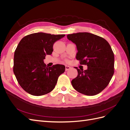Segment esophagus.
I'll return each instance as SVG.
<instances>
[{
    "mask_svg": "<svg viewBox=\"0 0 130 130\" xmlns=\"http://www.w3.org/2000/svg\"><path fill=\"white\" fill-rule=\"evenodd\" d=\"M70 67H69V66H66V71H67V70H68L69 69H70Z\"/></svg>",
    "mask_w": 130,
    "mask_h": 130,
    "instance_id": "34e87169",
    "label": "esophagus"
}]
</instances>
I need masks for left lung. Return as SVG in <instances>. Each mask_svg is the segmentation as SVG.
Here are the masks:
<instances>
[{
  "mask_svg": "<svg viewBox=\"0 0 130 130\" xmlns=\"http://www.w3.org/2000/svg\"><path fill=\"white\" fill-rule=\"evenodd\" d=\"M67 38L76 44V58L87 70L78 69L72 81L74 88L86 95H95L107 87L114 74L115 56L108 42L103 37L88 32L69 34Z\"/></svg>",
  "mask_w": 130,
  "mask_h": 130,
  "instance_id": "obj_1",
  "label": "left lung"
}]
</instances>
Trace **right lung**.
<instances>
[{"label":"right lung","mask_w":130,"mask_h":130,"mask_svg":"<svg viewBox=\"0 0 130 130\" xmlns=\"http://www.w3.org/2000/svg\"><path fill=\"white\" fill-rule=\"evenodd\" d=\"M64 36L38 32L27 35L19 42L14 52L13 70L25 92L41 96L54 89L65 66L57 64L48 67L43 60L46 55L52 54L54 43Z\"/></svg>","instance_id":"right-lung-1"}]
</instances>
